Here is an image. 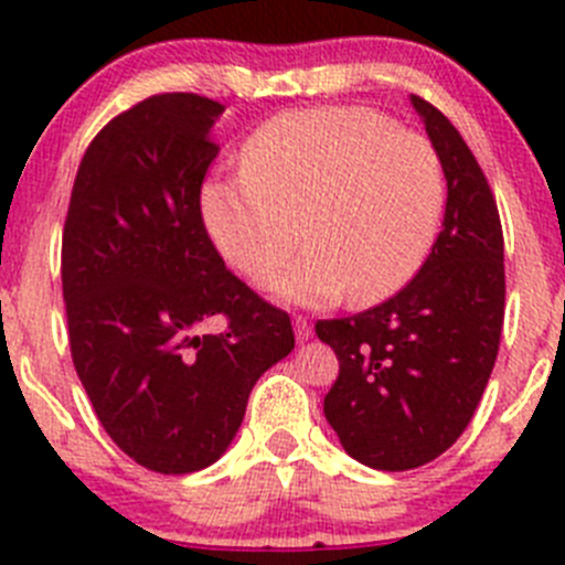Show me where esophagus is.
Masks as SVG:
<instances>
[{
  "instance_id": "obj_1",
  "label": "esophagus",
  "mask_w": 565,
  "mask_h": 565,
  "mask_svg": "<svg viewBox=\"0 0 565 565\" xmlns=\"http://www.w3.org/2000/svg\"><path fill=\"white\" fill-rule=\"evenodd\" d=\"M294 332H297V341L305 343L310 335H313V327L308 324V319H297L294 321Z\"/></svg>"
}]
</instances>
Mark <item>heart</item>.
<instances>
[{
  "instance_id": "1",
  "label": "heart",
  "mask_w": 565,
  "mask_h": 565,
  "mask_svg": "<svg viewBox=\"0 0 565 565\" xmlns=\"http://www.w3.org/2000/svg\"><path fill=\"white\" fill-rule=\"evenodd\" d=\"M444 169L424 136L369 107H310L274 116L241 149V174L202 188L218 255L252 282L305 255L271 282L282 302L388 299L433 249ZM303 233H298V224Z\"/></svg>"
}]
</instances>
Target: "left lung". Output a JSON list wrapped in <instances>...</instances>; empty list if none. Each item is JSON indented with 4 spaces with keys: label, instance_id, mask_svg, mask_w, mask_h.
<instances>
[{
    "label": "left lung",
    "instance_id": "8db88e82",
    "mask_svg": "<svg viewBox=\"0 0 565 565\" xmlns=\"http://www.w3.org/2000/svg\"><path fill=\"white\" fill-rule=\"evenodd\" d=\"M447 177V213L416 277L396 297L316 335L338 354L324 416L341 447L380 471L447 452L482 399L504 321V238L497 199L463 136L411 96Z\"/></svg>",
    "mask_w": 565,
    "mask_h": 565
}]
</instances>
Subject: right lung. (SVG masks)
<instances>
[{"label":"right lung","mask_w":565,"mask_h":565,"mask_svg":"<svg viewBox=\"0 0 565 565\" xmlns=\"http://www.w3.org/2000/svg\"><path fill=\"white\" fill-rule=\"evenodd\" d=\"M224 105L158 94L85 149L63 227V302L77 377L116 447L143 469L191 475L233 444L252 388L294 349L213 246L199 193ZM222 315L225 330L204 324Z\"/></svg>","instance_id":"1"}]
</instances>
